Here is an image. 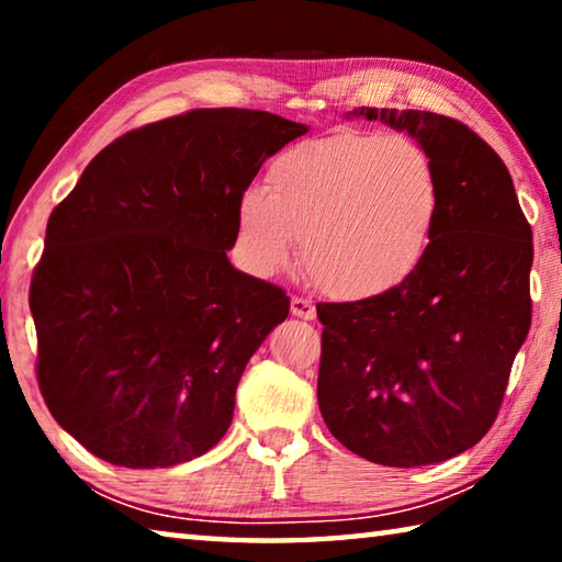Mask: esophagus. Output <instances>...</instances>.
<instances>
[{
    "mask_svg": "<svg viewBox=\"0 0 562 562\" xmlns=\"http://www.w3.org/2000/svg\"><path fill=\"white\" fill-rule=\"evenodd\" d=\"M290 310H292V315L300 317V319H315L317 317L315 304H312L310 300H304V297H292Z\"/></svg>",
    "mask_w": 562,
    "mask_h": 562,
    "instance_id": "34e87169",
    "label": "esophagus"
}]
</instances>
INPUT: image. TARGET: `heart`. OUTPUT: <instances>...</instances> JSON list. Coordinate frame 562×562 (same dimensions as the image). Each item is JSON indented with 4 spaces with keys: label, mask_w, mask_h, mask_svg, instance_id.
I'll use <instances>...</instances> for the list:
<instances>
[{
    "label": "heart",
    "mask_w": 562,
    "mask_h": 562,
    "mask_svg": "<svg viewBox=\"0 0 562 562\" xmlns=\"http://www.w3.org/2000/svg\"><path fill=\"white\" fill-rule=\"evenodd\" d=\"M441 207L439 168L418 140L345 131L282 154L265 193L240 198L235 223L250 270L288 268L302 240V265L322 292L369 300L418 270Z\"/></svg>",
    "instance_id": "obj_1"
}]
</instances>
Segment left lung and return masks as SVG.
<instances>
[{
	"label": "left lung",
	"mask_w": 562,
	"mask_h": 562,
	"mask_svg": "<svg viewBox=\"0 0 562 562\" xmlns=\"http://www.w3.org/2000/svg\"><path fill=\"white\" fill-rule=\"evenodd\" d=\"M429 150L443 207L429 252L398 288L322 302L317 402L367 461L412 469L479 443L496 422L530 329L532 233L506 164L461 121L361 106Z\"/></svg>",
	"instance_id": "8db88e82"
}]
</instances>
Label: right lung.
<instances>
[{"mask_svg":"<svg viewBox=\"0 0 562 562\" xmlns=\"http://www.w3.org/2000/svg\"><path fill=\"white\" fill-rule=\"evenodd\" d=\"M307 131L268 111L180 113L123 133L54 207L30 288L36 379L83 449L168 469L223 439L245 364L290 312L227 260L237 203Z\"/></svg>","mask_w":562,"mask_h":562,"instance_id":"add662e5","label":"right lung"}]
</instances>
